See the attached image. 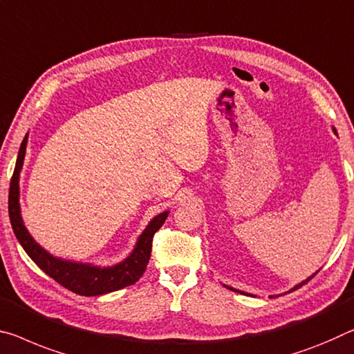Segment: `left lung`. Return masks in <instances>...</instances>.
Instances as JSON below:
<instances>
[{"mask_svg":"<svg viewBox=\"0 0 354 354\" xmlns=\"http://www.w3.org/2000/svg\"><path fill=\"white\" fill-rule=\"evenodd\" d=\"M315 275H317V274H313L312 277H308V279H307V280H304V281H302V283H299L297 286H295V288H292V290H291V291H295V290H299V288H301V286H304V285H306V283H307V281H310V280H312ZM230 290H232V288H230ZM242 295H245V292H242Z\"/></svg>","mask_w":354,"mask_h":354,"instance_id":"1","label":"left lung"}]
</instances>
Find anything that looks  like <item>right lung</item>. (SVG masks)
Wrapping results in <instances>:
<instances>
[{"instance_id": "right-lung-1", "label": "right lung", "mask_w": 354, "mask_h": 354, "mask_svg": "<svg viewBox=\"0 0 354 354\" xmlns=\"http://www.w3.org/2000/svg\"><path fill=\"white\" fill-rule=\"evenodd\" d=\"M26 136L24 142L20 145L17 162H15V169L10 178L9 187V218L10 225L20 245L24 247L26 254L35 261L37 268L44 270L48 277L66 290L75 292L80 296H100L106 292H112L122 290L124 286H129L138 281L147 269L149 264L150 253H151V242H153L155 232L162 226L166 221L169 212H162L156 215L147 230L140 234L138 243H136L134 252L123 261V263L112 266V268H93L90 264H77L71 263V261H63L53 258L48 254L44 248H41L35 242V239L30 236L26 231L20 216V204H19V176L21 165L25 158V147H26Z\"/></svg>"}]
</instances>
